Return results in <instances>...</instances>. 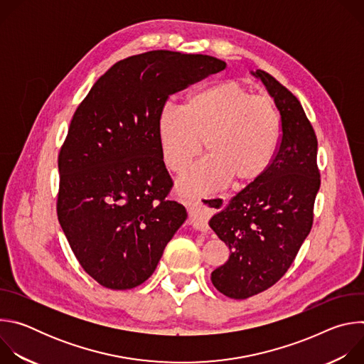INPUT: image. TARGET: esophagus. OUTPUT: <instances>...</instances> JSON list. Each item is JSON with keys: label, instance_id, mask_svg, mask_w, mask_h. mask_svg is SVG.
I'll list each match as a JSON object with an SVG mask.
<instances>
[{"label": "esophagus", "instance_id": "esophagus-1", "mask_svg": "<svg viewBox=\"0 0 364 364\" xmlns=\"http://www.w3.org/2000/svg\"><path fill=\"white\" fill-rule=\"evenodd\" d=\"M225 205V198L222 196H210L204 197L198 201L188 203V212H190V220L194 229L197 230H207V222H209L210 216L220 210Z\"/></svg>", "mask_w": 364, "mask_h": 364}]
</instances>
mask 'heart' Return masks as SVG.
I'll use <instances>...</instances> for the list:
<instances>
[{
    "mask_svg": "<svg viewBox=\"0 0 364 364\" xmlns=\"http://www.w3.org/2000/svg\"><path fill=\"white\" fill-rule=\"evenodd\" d=\"M275 102L240 82L223 80L193 90L183 108L166 105L157 115L161 159L183 174L203 149L210 155L178 183L184 196L209 194L229 181L246 187L269 170L281 138Z\"/></svg>",
    "mask_w": 364,
    "mask_h": 364,
    "instance_id": "obj_1",
    "label": "heart"
}]
</instances>
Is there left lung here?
I'll use <instances>...</instances> for the list:
<instances>
[{
	"instance_id": "obj_1",
	"label": "left lung",
	"mask_w": 364,
	"mask_h": 364,
	"mask_svg": "<svg viewBox=\"0 0 364 364\" xmlns=\"http://www.w3.org/2000/svg\"><path fill=\"white\" fill-rule=\"evenodd\" d=\"M261 79L281 114L282 129L267 174L239 191L209 225L229 246L228 262L212 272L219 292L246 299L277 284L308 236L320 190L317 136L299 100L264 70Z\"/></svg>"
}]
</instances>
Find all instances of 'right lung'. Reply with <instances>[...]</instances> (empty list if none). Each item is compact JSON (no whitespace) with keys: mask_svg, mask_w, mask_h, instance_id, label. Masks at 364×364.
<instances>
[{"mask_svg":"<svg viewBox=\"0 0 364 364\" xmlns=\"http://www.w3.org/2000/svg\"><path fill=\"white\" fill-rule=\"evenodd\" d=\"M225 68L207 55L146 51L115 63L77 107L59 154L58 218L102 287L145 282L186 222V207L167 198L157 115L170 95Z\"/></svg>","mask_w":364,"mask_h":364,"instance_id":"add662e5","label":"right lung"}]
</instances>
